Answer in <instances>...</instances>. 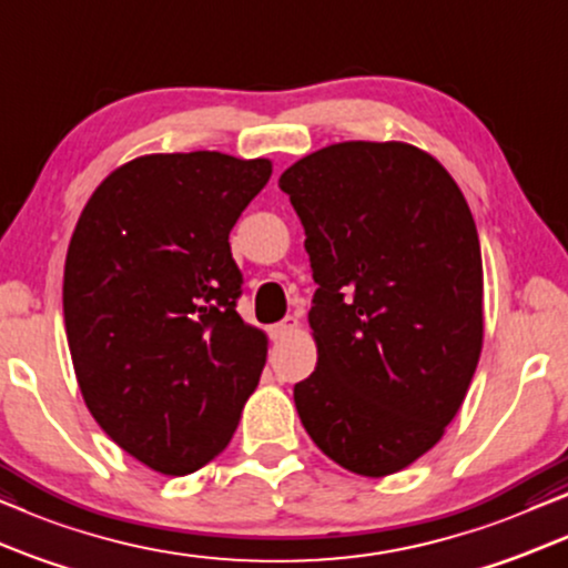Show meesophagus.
I'll use <instances>...</instances> for the list:
<instances>
[{
  "label": "esophagus",
  "instance_id": "1",
  "mask_svg": "<svg viewBox=\"0 0 568 568\" xmlns=\"http://www.w3.org/2000/svg\"><path fill=\"white\" fill-rule=\"evenodd\" d=\"M298 327V320L296 316H285L283 322H277V324H272V329H270V335H272V339H283V337H288L293 329Z\"/></svg>",
  "mask_w": 568,
  "mask_h": 568
}]
</instances>
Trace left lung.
Listing matches in <instances>:
<instances>
[{
  "label": "left lung",
  "mask_w": 568,
  "mask_h": 568,
  "mask_svg": "<svg viewBox=\"0 0 568 568\" xmlns=\"http://www.w3.org/2000/svg\"><path fill=\"white\" fill-rule=\"evenodd\" d=\"M280 189L306 231L316 368L293 387L329 459L366 478L405 470L455 418L483 347V260L447 169L407 142H337Z\"/></svg>",
  "instance_id": "1"
}]
</instances>
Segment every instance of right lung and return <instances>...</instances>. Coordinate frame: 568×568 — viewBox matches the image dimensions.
<instances>
[{"label":"right lung","instance_id":"obj_1","mask_svg":"<svg viewBox=\"0 0 568 568\" xmlns=\"http://www.w3.org/2000/svg\"><path fill=\"white\" fill-rule=\"evenodd\" d=\"M272 176L267 158L196 150L119 165L74 225L64 327L88 410L163 475L229 447L267 361L236 312L229 233Z\"/></svg>","mask_w":568,"mask_h":568}]
</instances>
